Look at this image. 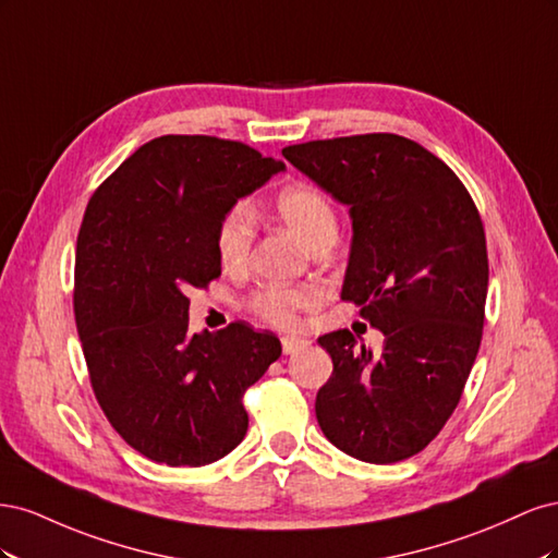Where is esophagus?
I'll list each match as a JSON object with an SVG mask.
<instances>
[{
    "instance_id": "34e87169",
    "label": "esophagus",
    "mask_w": 558,
    "mask_h": 558,
    "mask_svg": "<svg viewBox=\"0 0 558 558\" xmlns=\"http://www.w3.org/2000/svg\"><path fill=\"white\" fill-rule=\"evenodd\" d=\"M307 344H310V342L302 340V337H281V349H283L286 356H291V353L302 351Z\"/></svg>"
}]
</instances>
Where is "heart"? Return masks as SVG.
Instances as JSON below:
<instances>
[{"label": "heart", "mask_w": 558, "mask_h": 558, "mask_svg": "<svg viewBox=\"0 0 558 558\" xmlns=\"http://www.w3.org/2000/svg\"><path fill=\"white\" fill-rule=\"evenodd\" d=\"M277 216L293 234L314 248L320 242H335L340 218L332 197L314 183H293L275 199ZM256 216L244 205L232 207L223 214L216 230V253L226 269H238L246 263ZM318 302V293L307 286H263L248 298V310L260 316L265 324L277 328H291L298 324L302 310Z\"/></svg>", "instance_id": "b5f03b06"}]
</instances>
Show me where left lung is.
Listing matches in <instances>:
<instances>
[{
	"label": "left lung",
	"mask_w": 558,
	"mask_h": 558,
	"mask_svg": "<svg viewBox=\"0 0 558 558\" xmlns=\"http://www.w3.org/2000/svg\"><path fill=\"white\" fill-rule=\"evenodd\" d=\"M281 154L349 207L342 300L384 332L381 353L359 349L347 328L318 337L332 359L316 393L318 426L359 461L410 459L445 428L480 351L488 289L480 211L440 158L400 134Z\"/></svg>",
	"instance_id": "1"
}]
</instances>
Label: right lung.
<instances>
[{
  "label": "right lung",
  "mask_w": 558,
  "mask_h": 558,
  "mask_svg": "<svg viewBox=\"0 0 558 558\" xmlns=\"http://www.w3.org/2000/svg\"><path fill=\"white\" fill-rule=\"evenodd\" d=\"M286 165L207 134L150 140L93 193L76 240L74 316L95 398L156 463L207 465L248 428L244 393L281 356L234 320L189 332V293L221 277L216 230Z\"/></svg>",
  "instance_id": "obj_1"
}]
</instances>
